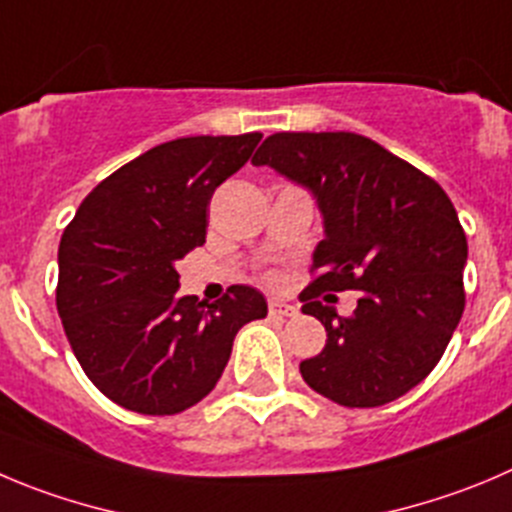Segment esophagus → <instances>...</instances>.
Listing matches in <instances>:
<instances>
[{
  "mask_svg": "<svg viewBox=\"0 0 512 512\" xmlns=\"http://www.w3.org/2000/svg\"><path fill=\"white\" fill-rule=\"evenodd\" d=\"M270 315H285V318H293L298 315V308L293 303H283V300H270Z\"/></svg>",
  "mask_w": 512,
  "mask_h": 512,
  "instance_id": "esophagus-1",
  "label": "esophagus"
}]
</instances>
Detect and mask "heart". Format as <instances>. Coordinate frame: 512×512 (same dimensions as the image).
<instances>
[{
  "label": "heart",
  "mask_w": 512,
  "mask_h": 512,
  "mask_svg": "<svg viewBox=\"0 0 512 512\" xmlns=\"http://www.w3.org/2000/svg\"><path fill=\"white\" fill-rule=\"evenodd\" d=\"M265 280H267V283H270V285H280V283H283V275H280L278 270H270V272H267V275H265Z\"/></svg>",
  "instance_id": "obj_1"
}]
</instances>
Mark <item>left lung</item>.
Instances as JSON below:
<instances>
[{
  "instance_id": "1",
  "label": "left lung",
  "mask_w": 512,
  "mask_h": 512,
  "mask_svg": "<svg viewBox=\"0 0 512 512\" xmlns=\"http://www.w3.org/2000/svg\"><path fill=\"white\" fill-rule=\"evenodd\" d=\"M308 186L326 222L303 313L326 326L305 384L341 407H381L437 366L465 310L467 237L442 186L351 131L265 138L252 159ZM326 289L362 293L351 316L320 303Z\"/></svg>"
}]
</instances>
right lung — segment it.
Wrapping results in <instances>:
<instances>
[{"instance_id": "right-lung-1", "label": "right lung", "mask_w": 512, "mask_h": 512, "mask_svg": "<svg viewBox=\"0 0 512 512\" xmlns=\"http://www.w3.org/2000/svg\"><path fill=\"white\" fill-rule=\"evenodd\" d=\"M262 133L161 143L100 181L60 240L57 313L85 376L118 407L164 417L217 386L262 293L181 298L176 260L207 240L209 202Z\"/></svg>"}]
</instances>
